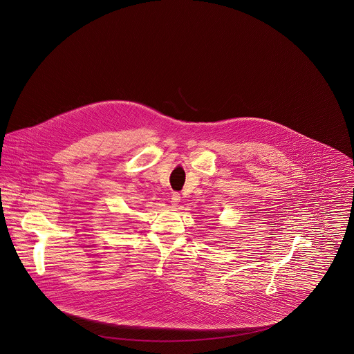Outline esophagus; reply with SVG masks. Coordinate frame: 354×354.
<instances>
[{"label": "esophagus", "mask_w": 354, "mask_h": 354, "mask_svg": "<svg viewBox=\"0 0 354 354\" xmlns=\"http://www.w3.org/2000/svg\"><path fill=\"white\" fill-rule=\"evenodd\" d=\"M180 202V194L179 192H172L171 195V203L175 205L178 203Z\"/></svg>", "instance_id": "1"}]
</instances>
